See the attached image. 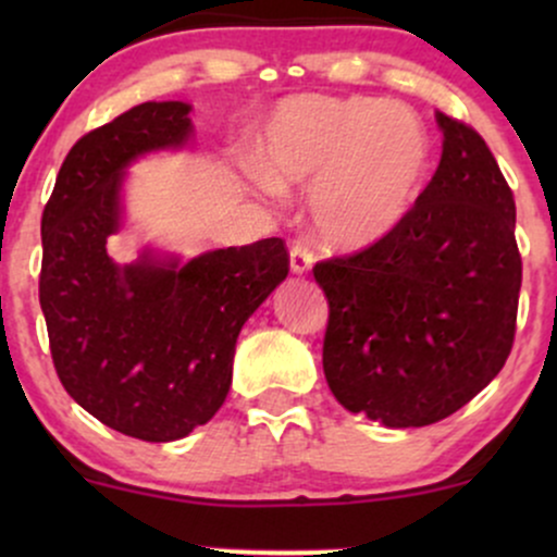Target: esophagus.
<instances>
[{"label": "esophagus", "instance_id": "obj_1", "mask_svg": "<svg viewBox=\"0 0 557 557\" xmlns=\"http://www.w3.org/2000/svg\"><path fill=\"white\" fill-rule=\"evenodd\" d=\"M314 264V253L309 251V246L304 243H293L290 248V272L293 274H306Z\"/></svg>", "mask_w": 557, "mask_h": 557}]
</instances>
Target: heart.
Wrapping results in <instances>:
<instances>
[{
  "mask_svg": "<svg viewBox=\"0 0 557 557\" xmlns=\"http://www.w3.org/2000/svg\"><path fill=\"white\" fill-rule=\"evenodd\" d=\"M432 140L411 107L372 96H298L261 138V194L309 188L317 235L337 248L387 238L417 207Z\"/></svg>",
  "mask_w": 557,
  "mask_h": 557,
  "instance_id": "1",
  "label": "heart"
}]
</instances>
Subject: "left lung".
<instances>
[{
  "label": "left lung",
  "instance_id": "1",
  "mask_svg": "<svg viewBox=\"0 0 557 557\" xmlns=\"http://www.w3.org/2000/svg\"><path fill=\"white\" fill-rule=\"evenodd\" d=\"M434 117L443 157L403 225L314 267L332 395L393 430L434 424L482 393L513 348L519 311L513 194L474 127Z\"/></svg>",
  "mask_w": 557,
  "mask_h": 557
}]
</instances>
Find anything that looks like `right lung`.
Instances as JSON below:
<instances>
[{
    "instance_id": "add662e5",
    "label": "right lung",
    "mask_w": 557,
    "mask_h": 557,
    "mask_svg": "<svg viewBox=\"0 0 557 557\" xmlns=\"http://www.w3.org/2000/svg\"><path fill=\"white\" fill-rule=\"evenodd\" d=\"M190 104L146 101L70 149L41 216L38 300L54 369L78 406L127 437L172 443L220 411L248 317L287 277L283 238L183 261L144 248L107 253L125 225V175L188 146Z\"/></svg>"
}]
</instances>
